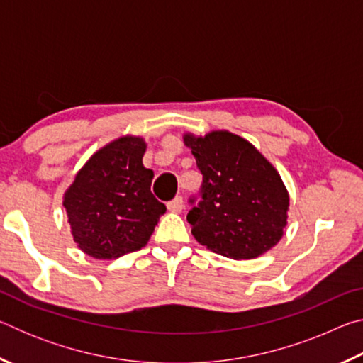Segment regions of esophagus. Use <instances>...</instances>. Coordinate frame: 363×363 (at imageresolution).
<instances>
[{"label":"esophagus","mask_w":363,"mask_h":363,"mask_svg":"<svg viewBox=\"0 0 363 363\" xmlns=\"http://www.w3.org/2000/svg\"><path fill=\"white\" fill-rule=\"evenodd\" d=\"M168 210L171 213H181L182 208H184V201H182V196H176L171 201H168Z\"/></svg>","instance_id":"34e87169"}]
</instances>
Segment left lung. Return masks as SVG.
Returning <instances> with one entry per match:
<instances>
[{
	"label": "left lung",
	"mask_w": 363,
	"mask_h": 363,
	"mask_svg": "<svg viewBox=\"0 0 363 363\" xmlns=\"http://www.w3.org/2000/svg\"><path fill=\"white\" fill-rule=\"evenodd\" d=\"M203 174L201 200L187 214L200 245L232 259H253L284 237L290 196L262 153L237 134H184ZM195 203V199H190Z\"/></svg>",
	"instance_id": "8db88e82"
}]
</instances>
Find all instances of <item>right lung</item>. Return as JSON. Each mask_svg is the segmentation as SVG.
Masks as SVG:
<instances>
[{
  "label": "right lung",
  "mask_w": 363,
  "mask_h": 363,
  "mask_svg": "<svg viewBox=\"0 0 363 363\" xmlns=\"http://www.w3.org/2000/svg\"><path fill=\"white\" fill-rule=\"evenodd\" d=\"M145 140L123 136L97 150L64 195L73 240L94 259H116L149 242L167 211L143 164Z\"/></svg>",
  "instance_id": "add662e5"
}]
</instances>
